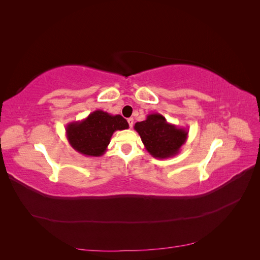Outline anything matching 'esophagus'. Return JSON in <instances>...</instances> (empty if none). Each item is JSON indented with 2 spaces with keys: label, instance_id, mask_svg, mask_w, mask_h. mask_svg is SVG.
Returning a JSON list of instances; mask_svg holds the SVG:
<instances>
[{
  "label": "esophagus",
  "instance_id": "esophagus-1",
  "mask_svg": "<svg viewBox=\"0 0 260 260\" xmlns=\"http://www.w3.org/2000/svg\"><path fill=\"white\" fill-rule=\"evenodd\" d=\"M128 123H129L130 128L133 127V118H128Z\"/></svg>",
  "mask_w": 260,
  "mask_h": 260
}]
</instances>
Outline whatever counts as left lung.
Returning a JSON list of instances; mask_svg holds the SVG:
<instances>
[{
    "instance_id": "obj_1",
    "label": "left lung",
    "mask_w": 260,
    "mask_h": 260,
    "mask_svg": "<svg viewBox=\"0 0 260 260\" xmlns=\"http://www.w3.org/2000/svg\"><path fill=\"white\" fill-rule=\"evenodd\" d=\"M135 130L154 158L166 159L179 154L188 136L186 128H179L158 113L148 114L144 121L135 124Z\"/></svg>"
}]
</instances>
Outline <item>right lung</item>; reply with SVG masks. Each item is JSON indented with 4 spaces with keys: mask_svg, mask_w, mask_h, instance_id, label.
Returning <instances> with one entry per match:
<instances>
[{
    "mask_svg": "<svg viewBox=\"0 0 260 260\" xmlns=\"http://www.w3.org/2000/svg\"><path fill=\"white\" fill-rule=\"evenodd\" d=\"M128 128L129 124L122 116L94 111L82 120L69 122L66 125V137L78 153L100 157L106 152L114 132Z\"/></svg>",
    "mask_w": 260,
    "mask_h": 260,
    "instance_id": "right-lung-1",
    "label": "right lung"
}]
</instances>
